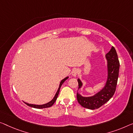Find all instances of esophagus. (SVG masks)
<instances>
[{"label":"esophagus","mask_w":133,"mask_h":133,"mask_svg":"<svg viewBox=\"0 0 133 133\" xmlns=\"http://www.w3.org/2000/svg\"><path fill=\"white\" fill-rule=\"evenodd\" d=\"M78 73V70L76 69H73L72 71V75L73 76L76 77Z\"/></svg>","instance_id":"esophagus-1"}]
</instances>
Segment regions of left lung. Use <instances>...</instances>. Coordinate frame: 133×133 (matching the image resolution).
Instances as JSON below:
<instances>
[{
    "label": "left lung",
    "mask_w": 133,
    "mask_h": 133,
    "mask_svg": "<svg viewBox=\"0 0 133 133\" xmlns=\"http://www.w3.org/2000/svg\"><path fill=\"white\" fill-rule=\"evenodd\" d=\"M107 60V70L108 76L107 80L102 90L94 96L84 97L77 92V100L79 104L85 108L94 110L98 109L108 102L114 96L116 90L119 76V62L116 51L114 46L106 54ZM79 89L82 87V82L78 79Z\"/></svg>",
    "instance_id": "8db88e82"
}]
</instances>
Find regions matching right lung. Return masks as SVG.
<instances>
[{"instance_id": "obj_1", "label": "right lung", "mask_w": 133, "mask_h": 133, "mask_svg": "<svg viewBox=\"0 0 133 133\" xmlns=\"http://www.w3.org/2000/svg\"><path fill=\"white\" fill-rule=\"evenodd\" d=\"M69 78V76H67L64 79H63V80H61V81L60 83V85H59V87L58 88V90H57V91L56 92V94H55L54 97L52 99V100H51L50 102H49L48 103H45V104H41V105H38V104H29V103H25L24 102L25 104H26L27 106H30L31 108H36V109H43V108H49V107L52 106L53 104H54V103L55 102V101H56L57 97H58V94H59V92H60V88L61 85H62L63 83L64 82V81H66V80H67V79Z\"/></svg>"}]
</instances>
